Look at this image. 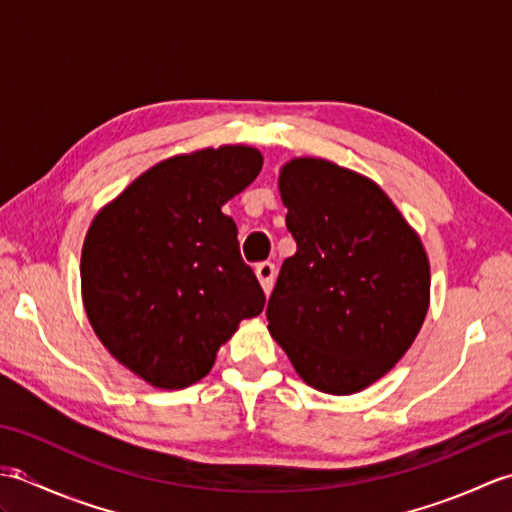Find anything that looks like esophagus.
Wrapping results in <instances>:
<instances>
[{
	"mask_svg": "<svg viewBox=\"0 0 512 512\" xmlns=\"http://www.w3.org/2000/svg\"><path fill=\"white\" fill-rule=\"evenodd\" d=\"M255 275H257V279H259V284H262L264 292H266V295H268V292L273 290V284H275V277H277V266H275V264H270V262H262V264H257V268H255Z\"/></svg>",
	"mask_w": 512,
	"mask_h": 512,
	"instance_id": "esophagus-1",
	"label": "esophagus"
}]
</instances>
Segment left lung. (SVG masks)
<instances>
[{"label":"left lung","mask_w":512,"mask_h":512,"mask_svg":"<svg viewBox=\"0 0 512 512\" xmlns=\"http://www.w3.org/2000/svg\"><path fill=\"white\" fill-rule=\"evenodd\" d=\"M297 253L279 270L266 319L297 374L354 394L394 367L429 308V262L383 189L328 160L279 176Z\"/></svg>","instance_id":"left-lung-1"}]
</instances>
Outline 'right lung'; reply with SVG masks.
<instances>
[{
	"label": "right lung",
	"instance_id": "add662e5",
	"mask_svg": "<svg viewBox=\"0 0 512 512\" xmlns=\"http://www.w3.org/2000/svg\"><path fill=\"white\" fill-rule=\"evenodd\" d=\"M262 171L250 147L202 149L145 171L96 215L81 255L85 312L118 363L182 389L266 295L222 204Z\"/></svg>",
	"mask_w": 512,
	"mask_h": 512
}]
</instances>
